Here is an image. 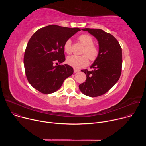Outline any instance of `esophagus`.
<instances>
[{"mask_svg": "<svg viewBox=\"0 0 146 146\" xmlns=\"http://www.w3.org/2000/svg\"><path fill=\"white\" fill-rule=\"evenodd\" d=\"M80 70L79 69H76V68H74V73H78L79 72Z\"/></svg>", "mask_w": 146, "mask_h": 146, "instance_id": "34e87169", "label": "esophagus"}]
</instances>
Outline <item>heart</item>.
Instances as JSON below:
<instances>
[{
    "instance_id": "1",
    "label": "heart",
    "mask_w": 146,
    "mask_h": 146,
    "mask_svg": "<svg viewBox=\"0 0 146 146\" xmlns=\"http://www.w3.org/2000/svg\"><path fill=\"white\" fill-rule=\"evenodd\" d=\"M78 40L80 43L85 47L83 53L86 55H71L67 58V64L77 69L81 68L87 66L89 62V59L94 61L99 55V50L96 47L93 45L94 40L91 36L83 34L79 36ZM64 51L66 53L70 54L72 52V41L68 40L64 44Z\"/></svg>"
}]
</instances>
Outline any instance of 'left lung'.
I'll return each mask as SVG.
<instances>
[{
    "label": "left lung",
    "instance_id": "left-lung-1",
    "mask_svg": "<svg viewBox=\"0 0 146 146\" xmlns=\"http://www.w3.org/2000/svg\"><path fill=\"white\" fill-rule=\"evenodd\" d=\"M98 41L99 55L90 66L93 70L83 69L87 76L79 89L90 97L99 96L106 93L119 80L122 68V49L117 39L110 33L100 29L83 28Z\"/></svg>",
    "mask_w": 146,
    "mask_h": 146
}]
</instances>
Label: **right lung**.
I'll return each instance as SVG.
<instances>
[{"mask_svg":"<svg viewBox=\"0 0 146 146\" xmlns=\"http://www.w3.org/2000/svg\"><path fill=\"white\" fill-rule=\"evenodd\" d=\"M79 31L78 28L50 25L32 35L25 51L24 64L27 79L34 88L45 94L55 92L72 75V67L58 64L65 60V42Z\"/></svg>","mask_w":146,"mask_h":146,"instance_id":"right-lung-1","label":"right lung"}]
</instances>
